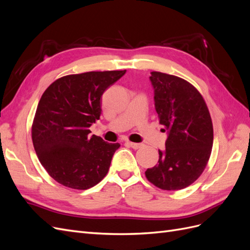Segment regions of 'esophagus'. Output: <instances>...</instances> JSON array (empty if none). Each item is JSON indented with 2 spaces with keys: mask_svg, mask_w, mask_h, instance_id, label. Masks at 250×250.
I'll return each instance as SVG.
<instances>
[{
  "mask_svg": "<svg viewBox=\"0 0 250 250\" xmlns=\"http://www.w3.org/2000/svg\"><path fill=\"white\" fill-rule=\"evenodd\" d=\"M127 143L129 144V146L131 148H133V149H139V148H141L143 146L142 144H139V143H132V142H127Z\"/></svg>",
  "mask_w": 250,
  "mask_h": 250,
  "instance_id": "1",
  "label": "esophagus"
}]
</instances>
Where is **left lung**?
<instances>
[{
  "label": "left lung",
  "mask_w": 250,
  "mask_h": 250,
  "mask_svg": "<svg viewBox=\"0 0 250 250\" xmlns=\"http://www.w3.org/2000/svg\"><path fill=\"white\" fill-rule=\"evenodd\" d=\"M154 106L167 131L158 164L147 169V179L167 191L192 185L206 169L213 147V123L206 101L191 83L161 72H151Z\"/></svg>",
  "instance_id": "obj_1"
}]
</instances>
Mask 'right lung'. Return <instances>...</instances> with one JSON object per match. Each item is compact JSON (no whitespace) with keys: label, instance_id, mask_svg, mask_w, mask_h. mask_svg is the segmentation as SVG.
<instances>
[{"label":"right lung","instance_id":"add662e5","mask_svg":"<svg viewBox=\"0 0 250 250\" xmlns=\"http://www.w3.org/2000/svg\"><path fill=\"white\" fill-rule=\"evenodd\" d=\"M125 73L67 75L44 90L33 120L32 142L42 167L60 185L87 190L107 174L120 144L90 135L89 127L100 119L105 89Z\"/></svg>","mask_w":250,"mask_h":250}]
</instances>
